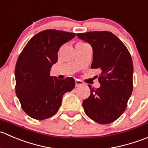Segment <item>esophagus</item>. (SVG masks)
<instances>
[{
  "mask_svg": "<svg viewBox=\"0 0 148 148\" xmlns=\"http://www.w3.org/2000/svg\"><path fill=\"white\" fill-rule=\"evenodd\" d=\"M83 83L79 80H75V87H79L80 86H82Z\"/></svg>",
  "mask_w": 148,
  "mask_h": 148,
  "instance_id": "34e87169",
  "label": "esophagus"
}]
</instances>
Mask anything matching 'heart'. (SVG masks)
<instances>
[{
  "mask_svg": "<svg viewBox=\"0 0 148 148\" xmlns=\"http://www.w3.org/2000/svg\"><path fill=\"white\" fill-rule=\"evenodd\" d=\"M88 45L87 44L84 43V42H77V45H76V47H83V46H86Z\"/></svg>",
  "mask_w": 148,
  "mask_h": 148,
  "instance_id": "1",
  "label": "heart"
}]
</instances>
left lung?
Here are the masks:
<instances>
[{"instance_id": "8db88e82", "label": "left lung", "mask_w": 148, "mask_h": 148, "mask_svg": "<svg viewBox=\"0 0 148 148\" xmlns=\"http://www.w3.org/2000/svg\"><path fill=\"white\" fill-rule=\"evenodd\" d=\"M79 39L93 48L90 68H99L101 86L90 88V94L83 101L85 113L99 124L112 123L127 106L133 89V62L123 42L112 32H89L77 34Z\"/></svg>"}]
</instances>
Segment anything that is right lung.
I'll list each match as a JSON object with an SVG mask.
<instances>
[{
	"label": "right lung",
	"instance_id": "1",
	"mask_svg": "<svg viewBox=\"0 0 148 148\" xmlns=\"http://www.w3.org/2000/svg\"><path fill=\"white\" fill-rule=\"evenodd\" d=\"M75 34L47 29L28 42L17 60L15 68L16 94L26 114L37 120L48 119L58 112L62 96L75 88L73 77L58 80L50 76L52 65L63 44Z\"/></svg>",
	"mask_w": 148,
	"mask_h": 148
}]
</instances>
